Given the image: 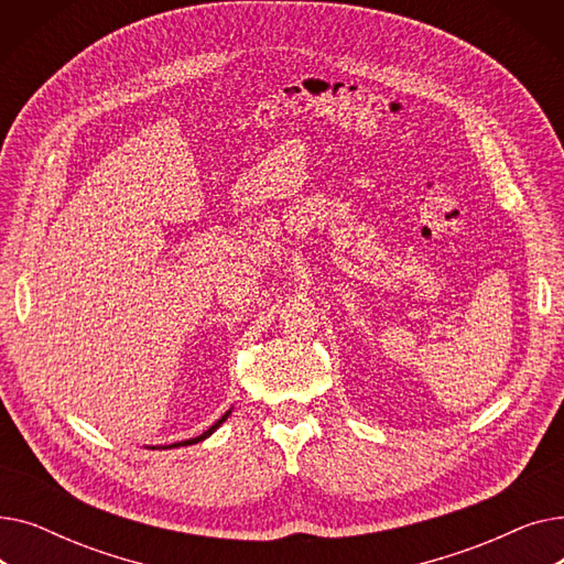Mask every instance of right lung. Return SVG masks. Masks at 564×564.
Returning a JSON list of instances; mask_svg holds the SVG:
<instances>
[{"instance_id": "add662e5", "label": "right lung", "mask_w": 564, "mask_h": 564, "mask_svg": "<svg viewBox=\"0 0 564 564\" xmlns=\"http://www.w3.org/2000/svg\"><path fill=\"white\" fill-rule=\"evenodd\" d=\"M228 413H230V411H226L224 416H221V419H219V421H217V423H215L210 430H205L200 436H196V438H189V441H181V443H173V446H169V448H177V446H192V443H198V441H203L205 436H210V434H213V432H215V430H217V427H219V425H221V423L228 419Z\"/></svg>"}]
</instances>
